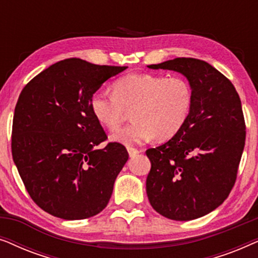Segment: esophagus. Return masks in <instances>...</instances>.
<instances>
[{
	"label": "esophagus",
	"mask_w": 258,
	"mask_h": 258,
	"mask_svg": "<svg viewBox=\"0 0 258 258\" xmlns=\"http://www.w3.org/2000/svg\"><path fill=\"white\" fill-rule=\"evenodd\" d=\"M128 153H129V156H130V157H135L136 155H139V154L141 153V150L136 149V148L129 147V148H128Z\"/></svg>",
	"instance_id": "obj_1"
}]
</instances>
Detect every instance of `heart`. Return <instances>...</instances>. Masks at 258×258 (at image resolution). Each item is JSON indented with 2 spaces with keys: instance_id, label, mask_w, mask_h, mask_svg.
I'll return each mask as SVG.
<instances>
[{
  "instance_id": "heart-1",
  "label": "heart",
  "mask_w": 258,
  "mask_h": 258,
  "mask_svg": "<svg viewBox=\"0 0 258 258\" xmlns=\"http://www.w3.org/2000/svg\"><path fill=\"white\" fill-rule=\"evenodd\" d=\"M192 89L179 76L129 74L112 84V94L97 90L91 95L93 115L105 128L117 129L132 111L133 123L111 135L126 146L155 136L165 141L175 136L188 121L192 108Z\"/></svg>"
}]
</instances>
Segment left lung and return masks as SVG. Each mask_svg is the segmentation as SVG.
<instances>
[{
  "mask_svg": "<svg viewBox=\"0 0 258 258\" xmlns=\"http://www.w3.org/2000/svg\"><path fill=\"white\" fill-rule=\"evenodd\" d=\"M148 68L182 74L194 95L183 128L147 150L148 199L169 220H195L220 207L235 184L245 144L241 100L230 81L202 59L177 57Z\"/></svg>",
  "mask_w": 258,
  "mask_h": 258,
  "instance_id": "8db88e82",
  "label": "left lung"
}]
</instances>
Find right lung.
<instances>
[{"instance_id":"right-lung-1","label":"right lung","mask_w":258,"mask_h":258,"mask_svg":"<svg viewBox=\"0 0 258 258\" xmlns=\"http://www.w3.org/2000/svg\"><path fill=\"white\" fill-rule=\"evenodd\" d=\"M128 67L67 58L23 88L13 119L12 153L28 194L63 220H84L107 207L129 155L107 140L90 108L95 91Z\"/></svg>"}]
</instances>
